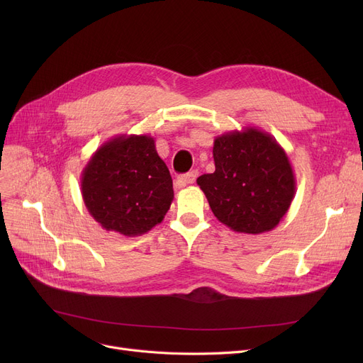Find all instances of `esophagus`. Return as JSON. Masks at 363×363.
<instances>
[{
	"instance_id": "obj_1",
	"label": "esophagus",
	"mask_w": 363,
	"mask_h": 363,
	"mask_svg": "<svg viewBox=\"0 0 363 363\" xmlns=\"http://www.w3.org/2000/svg\"><path fill=\"white\" fill-rule=\"evenodd\" d=\"M197 177H199V170H189L188 174H185V175H182V177H179L178 179H177V182H175V186L177 188H184L186 184H194L196 182V179H197Z\"/></svg>"
}]
</instances>
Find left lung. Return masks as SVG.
I'll return each instance as SVG.
<instances>
[{"instance_id":"1","label":"left lung","mask_w":363,"mask_h":363,"mask_svg":"<svg viewBox=\"0 0 363 363\" xmlns=\"http://www.w3.org/2000/svg\"><path fill=\"white\" fill-rule=\"evenodd\" d=\"M215 172L197 178L219 222L235 233H268L289 212L296 177L285 150L256 126L225 132L213 143Z\"/></svg>"}]
</instances>
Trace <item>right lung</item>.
Masks as SVG:
<instances>
[{
	"label": "right lung",
	"instance_id": "obj_1",
	"mask_svg": "<svg viewBox=\"0 0 363 363\" xmlns=\"http://www.w3.org/2000/svg\"><path fill=\"white\" fill-rule=\"evenodd\" d=\"M81 193L89 215L106 231L137 237L163 220L174 185L155 138L123 133L91 156L82 170Z\"/></svg>",
	"mask_w": 363,
	"mask_h": 363
}]
</instances>
